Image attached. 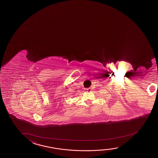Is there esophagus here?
Masks as SVG:
<instances>
[{
    "mask_svg": "<svg viewBox=\"0 0 158 158\" xmlns=\"http://www.w3.org/2000/svg\"><path fill=\"white\" fill-rule=\"evenodd\" d=\"M85 92H90L91 91V88H85Z\"/></svg>",
    "mask_w": 158,
    "mask_h": 158,
    "instance_id": "esophagus-1",
    "label": "esophagus"
}]
</instances>
